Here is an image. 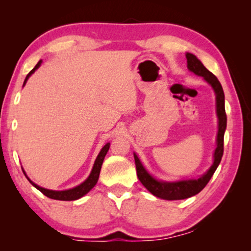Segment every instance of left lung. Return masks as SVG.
I'll return each mask as SVG.
<instances>
[{
  "mask_svg": "<svg viewBox=\"0 0 251 251\" xmlns=\"http://www.w3.org/2000/svg\"><path fill=\"white\" fill-rule=\"evenodd\" d=\"M187 67L190 72H193L198 76L205 78L206 82L210 85L216 94V112L218 116V134H217V147L214 152V163L208 169L207 173L203 174L198 179L189 180H179V181H161L157 180L148 173L145 167L143 166L141 160L137 155L134 154L136 172H137L138 179L145 186L148 192L151 193L154 196L166 199V201H179V199H186L195 196L205 188V186L210 180L214 173L220 164L224 154V135L227 126V115L225 110V94L222 87V84L218 78L208 71L202 63L192 53L186 54Z\"/></svg>",
  "mask_w": 251,
  "mask_h": 251,
  "instance_id": "obj_1",
  "label": "left lung"
}]
</instances>
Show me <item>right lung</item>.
<instances>
[{"instance_id": "1", "label": "right lung", "mask_w": 251, "mask_h": 251, "mask_svg": "<svg viewBox=\"0 0 251 251\" xmlns=\"http://www.w3.org/2000/svg\"><path fill=\"white\" fill-rule=\"evenodd\" d=\"M42 61H40L37 64L35 65V67L29 72V73L26 75V78H25L24 80V84H26V80L28 79L29 76H31L34 72H35L37 69H39L40 65H41ZM109 145L110 144L107 143L106 145L101 148L99 156H97V158L95 160L94 163V166H93V169L92 172L90 174V176L87 177V179L83 181L82 184L74 187V188L72 189H67V190H50V189H46V188H43V187H40L39 185L34 184V182L29 179V178L26 176V174H25V172L23 171L24 175L26 176V178L28 179V181L31 182V184L35 187L36 189H39L40 192L42 194H44L46 197L49 198H52V199H56V201H76V199H79L80 197H83L84 195H86L90 190L93 188L96 185L97 180H99V177H100V168H101V165H103V161H104V158L106 154H107V151L109 150Z\"/></svg>"}]
</instances>
